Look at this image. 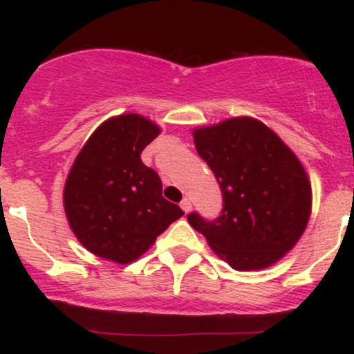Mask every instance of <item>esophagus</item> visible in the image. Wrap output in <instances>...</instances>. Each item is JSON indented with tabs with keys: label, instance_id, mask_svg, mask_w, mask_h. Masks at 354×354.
<instances>
[{
	"label": "esophagus",
	"instance_id": "esophagus-1",
	"mask_svg": "<svg viewBox=\"0 0 354 354\" xmlns=\"http://www.w3.org/2000/svg\"><path fill=\"white\" fill-rule=\"evenodd\" d=\"M180 206H181V209L185 211V213H189V211H191V201L188 200V198H185V200L180 203Z\"/></svg>",
	"mask_w": 354,
	"mask_h": 354
}]
</instances>
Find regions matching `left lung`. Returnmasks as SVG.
I'll return each instance as SVG.
<instances>
[{"label": "left lung", "instance_id": "obj_1", "mask_svg": "<svg viewBox=\"0 0 354 354\" xmlns=\"http://www.w3.org/2000/svg\"><path fill=\"white\" fill-rule=\"evenodd\" d=\"M196 151L223 193L216 219L188 221L233 270H263L281 259L304 233L311 185L296 154L254 118H231L193 131Z\"/></svg>", "mask_w": 354, "mask_h": 354}]
</instances>
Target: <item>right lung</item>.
Segmentation results:
<instances>
[{
  "instance_id": "obj_1",
  "label": "right lung",
  "mask_w": 354,
  "mask_h": 354,
  "mask_svg": "<svg viewBox=\"0 0 354 354\" xmlns=\"http://www.w3.org/2000/svg\"><path fill=\"white\" fill-rule=\"evenodd\" d=\"M160 131L136 113L109 118L76 156L64 185V213L93 254L128 265L185 214L165 200L158 173L141 161Z\"/></svg>"
}]
</instances>
